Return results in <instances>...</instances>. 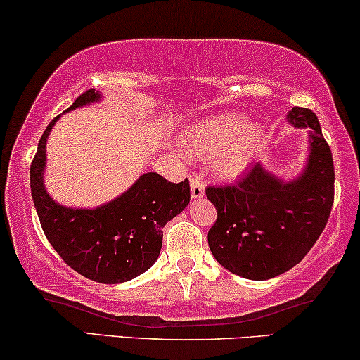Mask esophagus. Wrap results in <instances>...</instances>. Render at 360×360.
<instances>
[{
	"instance_id": "34e87169",
	"label": "esophagus",
	"mask_w": 360,
	"mask_h": 360,
	"mask_svg": "<svg viewBox=\"0 0 360 360\" xmlns=\"http://www.w3.org/2000/svg\"><path fill=\"white\" fill-rule=\"evenodd\" d=\"M190 193H192V198H203L205 195V187H203L200 176L198 175H190Z\"/></svg>"
}]
</instances>
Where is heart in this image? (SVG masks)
Masks as SVG:
<instances>
[{"label":"heart","mask_w":360,"mask_h":360,"mask_svg":"<svg viewBox=\"0 0 360 360\" xmlns=\"http://www.w3.org/2000/svg\"><path fill=\"white\" fill-rule=\"evenodd\" d=\"M265 143V128L259 122H245L240 113L208 117L184 136V148L198 158H214L221 179H237L250 167Z\"/></svg>","instance_id":"heart-1"}]
</instances>
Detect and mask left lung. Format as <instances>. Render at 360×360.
I'll return each mask as SVG.
<instances>
[{
  "mask_svg": "<svg viewBox=\"0 0 360 360\" xmlns=\"http://www.w3.org/2000/svg\"><path fill=\"white\" fill-rule=\"evenodd\" d=\"M287 122L309 130L307 162L299 176L283 180L255 163L235 185L205 190L217 208L208 247L221 267L250 281L295 267L326 229L334 203V162L316 113L294 106Z\"/></svg>",
  "mask_w": 360,
  "mask_h": 360,
  "instance_id": "1",
  "label": "left lung"
}]
</instances>
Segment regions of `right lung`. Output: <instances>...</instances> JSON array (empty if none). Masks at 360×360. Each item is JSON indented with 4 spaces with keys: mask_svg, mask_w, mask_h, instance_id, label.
<instances>
[{
    "mask_svg": "<svg viewBox=\"0 0 360 360\" xmlns=\"http://www.w3.org/2000/svg\"><path fill=\"white\" fill-rule=\"evenodd\" d=\"M100 91L79 95L66 112L96 103ZM58 115L39 139L30 168L31 197L48 242L83 277L100 283H122L139 277L157 262L162 229L188 205V180L172 184L155 172L143 173L127 192L96 208L58 203L44 187L46 140Z\"/></svg>",
    "mask_w": 360,
    "mask_h": 360,
    "instance_id": "right-lung-1",
    "label": "right lung"
}]
</instances>
